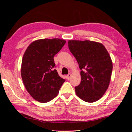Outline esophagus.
<instances>
[{"instance_id": "1", "label": "esophagus", "mask_w": 132, "mask_h": 132, "mask_svg": "<svg viewBox=\"0 0 132 132\" xmlns=\"http://www.w3.org/2000/svg\"><path fill=\"white\" fill-rule=\"evenodd\" d=\"M70 77H71V74H70V73H69V74H68V75H67V76H66L67 79H68V80H70Z\"/></svg>"}]
</instances>
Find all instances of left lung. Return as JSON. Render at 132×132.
<instances>
[{
	"label": "left lung",
	"mask_w": 132,
	"mask_h": 132,
	"mask_svg": "<svg viewBox=\"0 0 132 132\" xmlns=\"http://www.w3.org/2000/svg\"><path fill=\"white\" fill-rule=\"evenodd\" d=\"M68 46L81 70V82L75 87L77 95L83 101L94 102L105 93L110 82L112 62L102 44L69 40Z\"/></svg>",
	"instance_id": "left-lung-1"
}]
</instances>
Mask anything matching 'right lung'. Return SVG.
I'll return each mask as SVG.
<instances>
[{
    "instance_id": "add662e5",
    "label": "right lung",
    "mask_w": 132,
    "mask_h": 132,
    "mask_svg": "<svg viewBox=\"0 0 132 132\" xmlns=\"http://www.w3.org/2000/svg\"><path fill=\"white\" fill-rule=\"evenodd\" d=\"M66 41L59 38L42 39L31 43L22 60L21 74L24 86L34 100L42 103L56 97L65 81L55 69L54 56Z\"/></svg>"
}]
</instances>
